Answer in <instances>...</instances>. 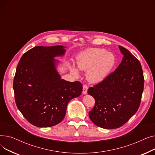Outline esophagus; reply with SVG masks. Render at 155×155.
<instances>
[{
	"label": "esophagus",
	"mask_w": 155,
	"mask_h": 155,
	"mask_svg": "<svg viewBox=\"0 0 155 155\" xmlns=\"http://www.w3.org/2000/svg\"><path fill=\"white\" fill-rule=\"evenodd\" d=\"M87 90H88V86L87 85H84V86H83V94H87Z\"/></svg>",
	"instance_id": "34e87169"
}]
</instances>
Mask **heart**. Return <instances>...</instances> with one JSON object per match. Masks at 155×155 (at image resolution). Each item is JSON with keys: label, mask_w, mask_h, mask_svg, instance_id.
<instances>
[{"label": "heart", "mask_w": 155, "mask_h": 155, "mask_svg": "<svg viewBox=\"0 0 155 155\" xmlns=\"http://www.w3.org/2000/svg\"><path fill=\"white\" fill-rule=\"evenodd\" d=\"M114 55L102 48H90L80 54L77 58V65L79 70L87 71V78L90 82H101L114 67ZM72 74L78 76L75 68L71 69Z\"/></svg>", "instance_id": "heart-1"}]
</instances>
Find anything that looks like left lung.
Listing matches in <instances>:
<instances>
[{
	"mask_svg": "<svg viewBox=\"0 0 155 155\" xmlns=\"http://www.w3.org/2000/svg\"><path fill=\"white\" fill-rule=\"evenodd\" d=\"M119 49L124 57L116 70L87 91L95 99L89 117L104 129H116L126 123L139 109L144 89L140 61L125 48L119 46Z\"/></svg>",
	"mask_w": 155,
	"mask_h": 155,
	"instance_id": "left-lung-1",
	"label": "left lung"
}]
</instances>
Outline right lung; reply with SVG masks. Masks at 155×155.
Here are the masks:
<instances>
[{"label": "right lung", "instance_id": "add662e5", "mask_svg": "<svg viewBox=\"0 0 155 155\" xmlns=\"http://www.w3.org/2000/svg\"><path fill=\"white\" fill-rule=\"evenodd\" d=\"M64 52L63 46H35L22 56L18 64L13 82L15 104L35 126L59 124L68 103L82 94V83L61 79L56 70L53 58Z\"/></svg>", "mask_w": 155, "mask_h": 155}]
</instances>
